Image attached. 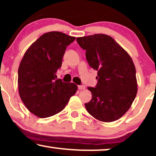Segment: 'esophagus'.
<instances>
[{"instance_id": "esophagus-1", "label": "esophagus", "mask_w": 156, "mask_h": 156, "mask_svg": "<svg viewBox=\"0 0 156 156\" xmlns=\"http://www.w3.org/2000/svg\"><path fill=\"white\" fill-rule=\"evenodd\" d=\"M78 89H79V90H82V89H85L86 87H85V86L80 85V86H78Z\"/></svg>"}]
</instances>
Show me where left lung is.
<instances>
[{"label":"left lung","mask_w":156,"mask_h":156,"mask_svg":"<svg viewBox=\"0 0 156 156\" xmlns=\"http://www.w3.org/2000/svg\"><path fill=\"white\" fill-rule=\"evenodd\" d=\"M89 65L98 71L96 87H88L89 114L105 122L117 120L128 111L137 94L136 68L131 57L110 36L96 34L78 37Z\"/></svg>","instance_id":"obj_1"}]
</instances>
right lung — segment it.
Masks as SVG:
<instances>
[{
  "instance_id": "right-lung-1",
  "label": "right lung",
  "mask_w": 156,
  "mask_h": 156,
  "mask_svg": "<svg viewBox=\"0 0 156 156\" xmlns=\"http://www.w3.org/2000/svg\"><path fill=\"white\" fill-rule=\"evenodd\" d=\"M76 39L59 31L44 34L28 48L18 68V91L28 110L39 118L65 108L78 90L73 83L56 79L67 47Z\"/></svg>"
}]
</instances>
